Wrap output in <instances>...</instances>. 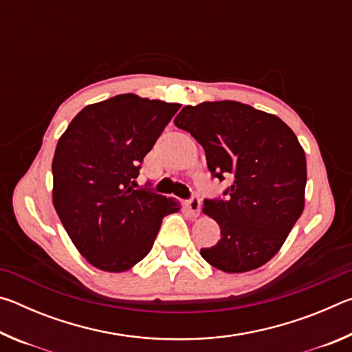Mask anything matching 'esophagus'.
I'll return each instance as SVG.
<instances>
[{"mask_svg":"<svg viewBox=\"0 0 352 352\" xmlns=\"http://www.w3.org/2000/svg\"><path fill=\"white\" fill-rule=\"evenodd\" d=\"M186 206H188V210H189V214L192 217H197L199 214H200V211H201V201H200L199 197H195V195L188 200Z\"/></svg>","mask_w":352,"mask_h":352,"instance_id":"obj_1","label":"esophagus"}]
</instances>
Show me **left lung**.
<instances>
[{
  "mask_svg": "<svg viewBox=\"0 0 352 352\" xmlns=\"http://www.w3.org/2000/svg\"><path fill=\"white\" fill-rule=\"evenodd\" d=\"M205 148L225 199H205L220 239L200 254L226 273L258 269L278 253L305 208L306 155L287 124L236 100L186 105L174 119Z\"/></svg>",
  "mask_w": 352,
  "mask_h": 352,
  "instance_id": "obj_1",
  "label": "left lung"
}]
</instances>
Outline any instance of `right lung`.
Instances as JSON below:
<instances>
[{"label": "right lung", "instance_id": "right-lung-1", "mask_svg": "<svg viewBox=\"0 0 352 352\" xmlns=\"http://www.w3.org/2000/svg\"><path fill=\"white\" fill-rule=\"evenodd\" d=\"M180 104L119 94L79 111L57 142L52 204L91 265L124 272L146 258L162 220L180 208L135 189L141 163Z\"/></svg>", "mask_w": 352, "mask_h": 352}]
</instances>
